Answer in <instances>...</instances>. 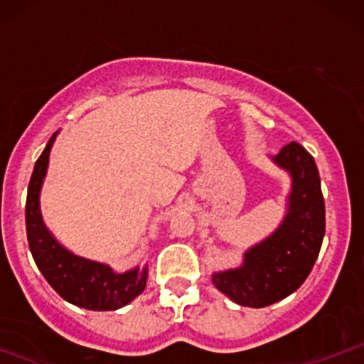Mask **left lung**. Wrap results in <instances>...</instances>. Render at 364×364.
I'll return each instance as SVG.
<instances>
[{"label": "left lung", "instance_id": "left-lung-1", "mask_svg": "<svg viewBox=\"0 0 364 364\" xmlns=\"http://www.w3.org/2000/svg\"><path fill=\"white\" fill-rule=\"evenodd\" d=\"M272 161L291 178L282 223L246 250L240 267L212 274L217 289L240 306L263 308L292 294L310 275L323 241L325 203L315 159L291 141Z\"/></svg>", "mask_w": 364, "mask_h": 364}]
</instances>
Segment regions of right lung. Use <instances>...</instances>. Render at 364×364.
I'll list each match as a JSON object with an SVG mask.
<instances>
[{"instance_id": "right-lung-1", "label": "right lung", "mask_w": 364, "mask_h": 364, "mask_svg": "<svg viewBox=\"0 0 364 364\" xmlns=\"http://www.w3.org/2000/svg\"><path fill=\"white\" fill-rule=\"evenodd\" d=\"M58 132L37 159L27 190L25 223L27 240L37 269L65 301L92 311H112L127 306L147 286V265L114 272L107 263L83 258L65 248L51 235L41 214V190L48 174L49 154Z\"/></svg>"}]
</instances>
